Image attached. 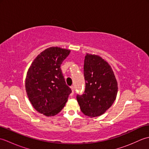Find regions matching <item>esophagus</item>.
<instances>
[{
  "label": "esophagus",
  "mask_w": 149,
  "mask_h": 149,
  "mask_svg": "<svg viewBox=\"0 0 149 149\" xmlns=\"http://www.w3.org/2000/svg\"><path fill=\"white\" fill-rule=\"evenodd\" d=\"M70 88L72 89V93H74V90H75V87H74V86H72L70 87Z\"/></svg>",
  "instance_id": "34e87169"
}]
</instances>
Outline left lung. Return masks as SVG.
I'll return each instance as SVG.
<instances>
[{
  "label": "left lung",
  "instance_id": "obj_1",
  "mask_svg": "<svg viewBox=\"0 0 149 149\" xmlns=\"http://www.w3.org/2000/svg\"><path fill=\"white\" fill-rule=\"evenodd\" d=\"M84 76L85 90L77 95L81 111L91 118L102 115L112 106L118 92L113 70L101 57L86 54Z\"/></svg>",
  "mask_w": 149,
  "mask_h": 149
}]
</instances>
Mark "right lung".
<instances>
[{
  "label": "right lung",
  "mask_w": 149,
  "mask_h": 149,
  "mask_svg": "<svg viewBox=\"0 0 149 149\" xmlns=\"http://www.w3.org/2000/svg\"><path fill=\"white\" fill-rule=\"evenodd\" d=\"M70 52L60 47H49L38 55L27 73L28 98L34 108L47 116L61 111L72 92L60 68Z\"/></svg>",
  "instance_id": "right-lung-1"
}]
</instances>
